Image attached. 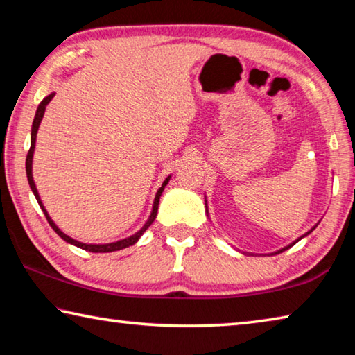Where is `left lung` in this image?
Returning a JSON list of instances; mask_svg holds the SVG:
<instances>
[{"label": "left lung", "mask_w": 355, "mask_h": 355, "mask_svg": "<svg viewBox=\"0 0 355 355\" xmlns=\"http://www.w3.org/2000/svg\"><path fill=\"white\" fill-rule=\"evenodd\" d=\"M311 230H315V227H313V228H311ZM311 230H310V232H311ZM310 232H309V233H310ZM309 233H305V235H309ZM305 235H304V236H305ZM304 236H300V238H304ZM300 238H299V239H300ZM299 239H297V241H299ZM297 241H294V243H297ZM294 243H293V244H294ZM293 244H290V245H286V248H284V249H280L279 252H275V254H280V252H284V250H286V249H290Z\"/></svg>", "instance_id": "obj_1"}]
</instances>
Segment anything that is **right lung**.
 Instances as JSON below:
<instances>
[{"mask_svg":"<svg viewBox=\"0 0 355 355\" xmlns=\"http://www.w3.org/2000/svg\"><path fill=\"white\" fill-rule=\"evenodd\" d=\"M53 97H55V92L50 94V95H48V97H45L44 100H42V101H40V105H39V107H37V111H35V117H34L33 128H31V147H29V152H28V155H26V177H28V183H29V186H31V189H33V192H34L35 199H37L39 205H40V208H42V211H44L45 218H46V220H48V224L51 225L53 230H55V232L58 233V235L64 239V241H67V243H70V244H73V245H76V248H81V249H84V250L95 252V254H105V252H114V250H120V249H125V248H128V245H133V244L137 241V239H139V238L142 236V233L146 232L150 225H152V222L155 220L156 214H158L159 197H161V194H163V191H164V186H166L167 183H169L171 177H167V178L164 180L163 186H161V188L158 189V192H156V197H155V202H153V209H152V214H150L148 220L146 222V224H144V227L141 228L139 232H136V233H135L133 236H130V238H125V239H120V241H116V243H110V244H84V243L76 241V239H73V238H70L69 235H65L64 232L59 230L58 225L55 224V222L51 220L50 216H48V213H46L45 207L42 205V200H40V197H39L37 188H35V184H34V180H33V155H34V147H35V136H37V130H39V125H40V122H42V117H44L45 107H46V105H48V103H50V101H51V98H53Z\"/></svg>","mask_w":355,"mask_h":355,"instance_id":"1","label":"right lung"}]
</instances>
